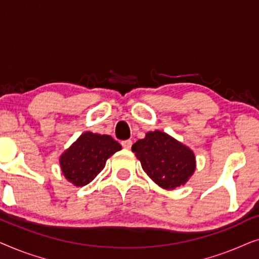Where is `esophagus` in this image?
Returning a JSON list of instances; mask_svg holds the SVG:
<instances>
[{
    "instance_id": "obj_1",
    "label": "esophagus",
    "mask_w": 259,
    "mask_h": 259,
    "mask_svg": "<svg viewBox=\"0 0 259 259\" xmlns=\"http://www.w3.org/2000/svg\"><path fill=\"white\" fill-rule=\"evenodd\" d=\"M121 145L123 148H126V150H130L131 147H132V141L131 140H123L121 141Z\"/></svg>"
}]
</instances>
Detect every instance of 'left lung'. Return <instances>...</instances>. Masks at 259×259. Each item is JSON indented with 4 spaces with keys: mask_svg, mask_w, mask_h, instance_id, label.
<instances>
[{
    "mask_svg": "<svg viewBox=\"0 0 259 259\" xmlns=\"http://www.w3.org/2000/svg\"><path fill=\"white\" fill-rule=\"evenodd\" d=\"M132 151L146 175L165 190L185 185L196 169L193 151L160 131L146 133Z\"/></svg>",
    "mask_w": 259,
    "mask_h": 259,
    "instance_id": "obj_1",
    "label": "left lung"
}]
</instances>
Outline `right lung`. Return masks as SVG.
I'll list each match as a JSON object with an SVG mask.
<instances>
[{
	"mask_svg": "<svg viewBox=\"0 0 259 259\" xmlns=\"http://www.w3.org/2000/svg\"><path fill=\"white\" fill-rule=\"evenodd\" d=\"M121 150L111 136L84 132L60 157V166L66 179L75 186L90 184L102 169L107 159Z\"/></svg>",
	"mask_w": 259,
	"mask_h": 259,
	"instance_id": "obj_1",
	"label": "right lung"
}]
</instances>
